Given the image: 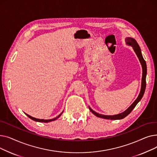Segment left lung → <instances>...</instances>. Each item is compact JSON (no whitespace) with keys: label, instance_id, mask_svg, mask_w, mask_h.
Masks as SVG:
<instances>
[{"label":"left lung","instance_id":"left-lung-1","mask_svg":"<svg viewBox=\"0 0 157 157\" xmlns=\"http://www.w3.org/2000/svg\"><path fill=\"white\" fill-rule=\"evenodd\" d=\"M125 42L126 44L128 46H130L132 47L134 51L135 52L137 56L138 57L139 60L142 66V69H143V75H142V81H141V91H140V93L136 98V100L131 104V105L129 107L128 109H127L125 111H123V113H121L118 114H115V115H104L98 113H96L94 111L93 109L90 108V107H89V109L90 110L94 115H95L96 117L98 118H104V119H108V120H121L125 118L127 115H128L131 111H132L136 105L138 104V102L141 100V98L143 97V95L145 92V89H146V74H147V67H146V63L145 60H144L142 53H141V48H140L139 44L136 42V40L132 38V37H127L125 39Z\"/></svg>","mask_w":157,"mask_h":157}]
</instances>
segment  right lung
Here are the masks:
<instances>
[{
  "mask_svg": "<svg viewBox=\"0 0 157 157\" xmlns=\"http://www.w3.org/2000/svg\"><path fill=\"white\" fill-rule=\"evenodd\" d=\"M63 111H62V113H60L59 116L58 117H56V118H53V119H49V120H44V119H38V118H34V117H31V116H30V115H29V114H26L25 113V114L27 115V116H28V117L29 118H30V119H32V120H33L34 121H39V122H44V123H48V122H50V121H54V120H56L57 118H59L61 115H62V114L63 113Z\"/></svg>",
  "mask_w": 157,
  "mask_h": 157,
  "instance_id": "obj_1",
  "label": "right lung"
}]
</instances>
